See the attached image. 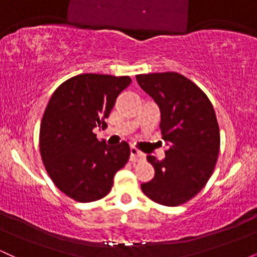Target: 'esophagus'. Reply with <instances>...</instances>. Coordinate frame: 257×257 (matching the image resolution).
I'll use <instances>...</instances> for the list:
<instances>
[{
	"instance_id": "esophagus-1",
	"label": "esophagus",
	"mask_w": 257,
	"mask_h": 257,
	"mask_svg": "<svg viewBox=\"0 0 257 257\" xmlns=\"http://www.w3.org/2000/svg\"><path fill=\"white\" fill-rule=\"evenodd\" d=\"M131 162H139L141 159H144V155L140 151H138L135 147H132L131 149Z\"/></svg>"
}]
</instances>
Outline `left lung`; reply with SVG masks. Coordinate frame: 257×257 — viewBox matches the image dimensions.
Masks as SVG:
<instances>
[{
	"label": "left lung",
	"instance_id": "8db88e82",
	"mask_svg": "<svg viewBox=\"0 0 257 257\" xmlns=\"http://www.w3.org/2000/svg\"><path fill=\"white\" fill-rule=\"evenodd\" d=\"M137 81L158 105L162 139L169 146L162 161L147 156L155 178L141 190L162 205H181L204 187L216 166L220 131L214 107L198 85L178 72L138 75Z\"/></svg>",
	"mask_w": 257,
	"mask_h": 257
}]
</instances>
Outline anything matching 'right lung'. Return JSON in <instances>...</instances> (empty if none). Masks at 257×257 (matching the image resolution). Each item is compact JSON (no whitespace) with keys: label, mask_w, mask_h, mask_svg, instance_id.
I'll use <instances>...</instances> for the list:
<instances>
[{"label":"right lung","mask_w":257,"mask_h":257,"mask_svg":"<svg viewBox=\"0 0 257 257\" xmlns=\"http://www.w3.org/2000/svg\"><path fill=\"white\" fill-rule=\"evenodd\" d=\"M132 83L128 76L82 73L53 93L40 128V152L47 173L61 192L81 203L104 198L131 149L99 141L93 129L105 128L117 96Z\"/></svg>","instance_id":"1"}]
</instances>
